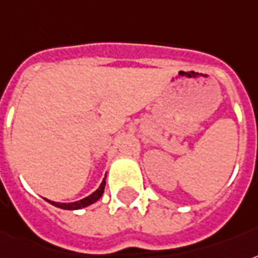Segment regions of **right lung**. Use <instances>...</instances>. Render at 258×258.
I'll return each mask as SVG.
<instances>
[{"label": "right lung", "mask_w": 258, "mask_h": 258, "mask_svg": "<svg viewBox=\"0 0 258 258\" xmlns=\"http://www.w3.org/2000/svg\"><path fill=\"white\" fill-rule=\"evenodd\" d=\"M104 188H105V180H103V182L100 184L97 189L94 190L93 194L89 195V196H86L85 199L78 200V202H73V203H56V202H51V200H47L48 203L55 206V207L62 208V210H80V208L88 207L90 204L96 203L104 194Z\"/></svg>", "instance_id": "add662e5"}]
</instances>
